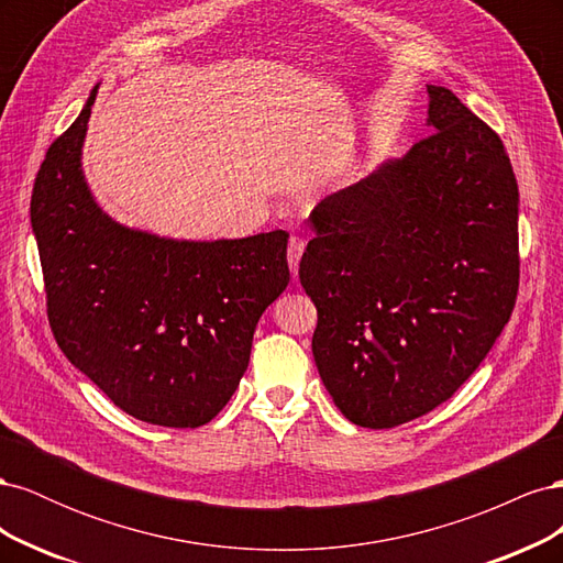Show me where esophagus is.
<instances>
[{
    "mask_svg": "<svg viewBox=\"0 0 563 563\" xmlns=\"http://www.w3.org/2000/svg\"><path fill=\"white\" fill-rule=\"evenodd\" d=\"M302 251H305V240H300V236H291V240H288L286 258H288V267L294 272V277L298 275V263L302 258Z\"/></svg>",
    "mask_w": 563,
    "mask_h": 563,
    "instance_id": "34e87169",
    "label": "esophagus"
}]
</instances>
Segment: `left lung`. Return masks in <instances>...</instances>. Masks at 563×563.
I'll use <instances>...</instances> for the list:
<instances>
[{
	"mask_svg": "<svg viewBox=\"0 0 563 563\" xmlns=\"http://www.w3.org/2000/svg\"><path fill=\"white\" fill-rule=\"evenodd\" d=\"M432 133L321 199L300 284L312 354L347 420L371 430L430 413L479 368L519 291V187L500 135L444 87Z\"/></svg>",
	"mask_w": 563,
	"mask_h": 563,
	"instance_id": "obj_1",
	"label": "left lung"
}]
</instances>
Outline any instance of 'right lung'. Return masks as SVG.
<instances>
[{
    "label": "right lung",
    "mask_w": 563,
    "mask_h": 563,
    "mask_svg": "<svg viewBox=\"0 0 563 563\" xmlns=\"http://www.w3.org/2000/svg\"><path fill=\"white\" fill-rule=\"evenodd\" d=\"M96 93L48 145L32 187L51 331L129 416L199 428L234 395L255 323L288 284V232L174 242L117 225L79 164Z\"/></svg>",
    "instance_id": "add662e5"
}]
</instances>
